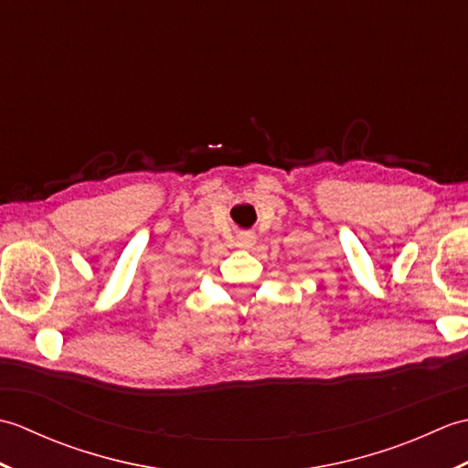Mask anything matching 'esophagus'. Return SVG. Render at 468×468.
Returning a JSON list of instances; mask_svg holds the SVG:
<instances>
[{
  "mask_svg": "<svg viewBox=\"0 0 468 468\" xmlns=\"http://www.w3.org/2000/svg\"><path fill=\"white\" fill-rule=\"evenodd\" d=\"M255 243V235L250 231H243L237 235V247H243V250H250V247Z\"/></svg>",
  "mask_w": 468,
  "mask_h": 468,
  "instance_id": "obj_1",
  "label": "esophagus"
}]
</instances>
